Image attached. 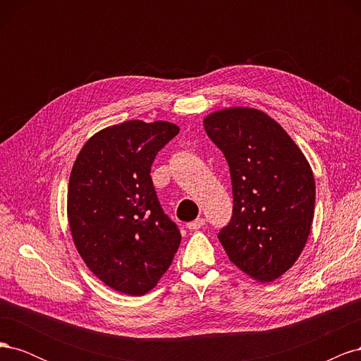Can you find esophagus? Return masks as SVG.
Instances as JSON below:
<instances>
[{
    "label": "esophagus",
    "instance_id": "obj_1",
    "mask_svg": "<svg viewBox=\"0 0 361 361\" xmlns=\"http://www.w3.org/2000/svg\"><path fill=\"white\" fill-rule=\"evenodd\" d=\"M204 218H197V220H194L191 223L187 224V227L190 228V231H197V228H202L204 226Z\"/></svg>",
    "mask_w": 361,
    "mask_h": 361
}]
</instances>
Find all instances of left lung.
<instances>
[{"mask_svg": "<svg viewBox=\"0 0 361 361\" xmlns=\"http://www.w3.org/2000/svg\"><path fill=\"white\" fill-rule=\"evenodd\" d=\"M203 125L232 178L233 214L218 239L247 276L276 280L297 262L310 235V164L286 130L256 108H226L206 116Z\"/></svg>", "mask_w": 361, "mask_h": 361, "instance_id": "8db88e82", "label": "left lung"}]
</instances>
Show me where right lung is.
Masks as SVG:
<instances>
[{
    "instance_id": "right-lung-1",
    "label": "right lung",
    "mask_w": 361,
    "mask_h": 361,
    "mask_svg": "<svg viewBox=\"0 0 361 361\" xmlns=\"http://www.w3.org/2000/svg\"><path fill=\"white\" fill-rule=\"evenodd\" d=\"M179 134L170 122L129 120L96 133L71 171L68 218L85 265L106 286L140 297L157 286L180 244L150 167Z\"/></svg>"
}]
</instances>
